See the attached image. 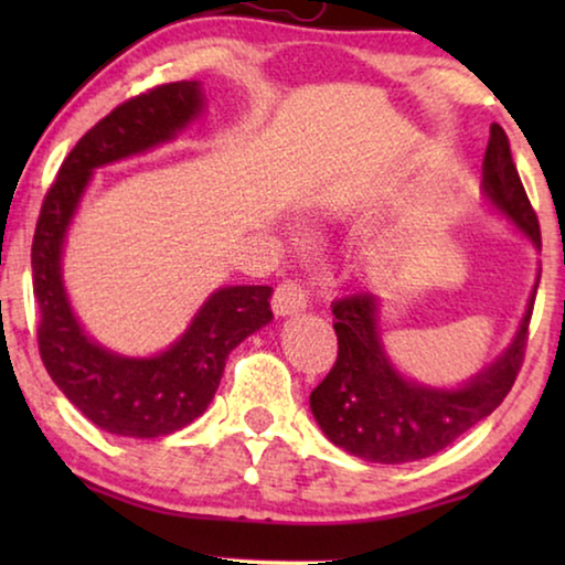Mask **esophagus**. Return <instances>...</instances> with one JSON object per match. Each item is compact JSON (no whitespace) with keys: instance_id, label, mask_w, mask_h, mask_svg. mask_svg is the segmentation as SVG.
<instances>
[{"instance_id":"1","label":"esophagus","mask_w":565,"mask_h":565,"mask_svg":"<svg viewBox=\"0 0 565 565\" xmlns=\"http://www.w3.org/2000/svg\"><path fill=\"white\" fill-rule=\"evenodd\" d=\"M306 306H308V292L298 280H285L277 285V290L273 296V311L277 316L298 313V311H303Z\"/></svg>"}]
</instances>
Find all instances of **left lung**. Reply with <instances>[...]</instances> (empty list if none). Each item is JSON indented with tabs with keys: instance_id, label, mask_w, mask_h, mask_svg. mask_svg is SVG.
Listing matches in <instances>:
<instances>
[{
	"instance_id": "1",
	"label": "left lung",
	"mask_w": 565,
	"mask_h": 565,
	"mask_svg": "<svg viewBox=\"0 0 565 565\" xmlns=\"http://www.w3.org/2000/svg\"><path fill=\"white\" fill-rule=\"evenodd\" d=\"M483 195L493 211L512 221L540 249L537 215L499 122L491 126L486 146ZM537 282L507 350L458 388H431L398 373L383 347L377 296L373 292L334 300L331 313L337 319L339 354L331 373L311 393L313 419L323 435L344 452L385 466L422 460L445 450L486 419L512 391L524 360Z\"/></svg>"
}]
</instances>
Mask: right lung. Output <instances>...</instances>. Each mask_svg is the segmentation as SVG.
<instances>
[{
  "label": "right lung",
  "instance_id": "obj_1",
  "mask_svg": "<svg viewBox=\"0 0 565 565\" xmlns=\"http://www.w3.org/2000/svg\"><path fill=\"white\" fill-rule=\"evenodd\" d=\"M203 110L200 82L161 84L118 105L64 159L38 218L33 292L41 360L61 393L110 435L151 439L188 427L213 401L231 350L273 321L269 285H226L207 296L164 352L126 358L87 337L68 303L61 257L95 169L174 141Z\"/></svg>",
  "mask_w": 565,
  "mask_h": 565
}]
</instances>
